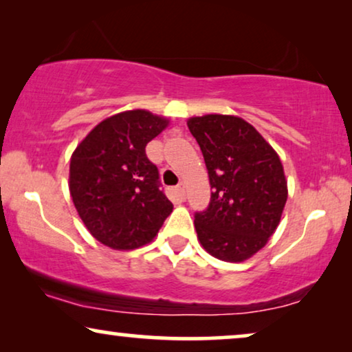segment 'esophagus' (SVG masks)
<instances>
[{
	"label": "esophagus",
	"mask_w": 352,
	"mask_h": 352,
	"mask_svg": "<svg viewBox=\"0 0 352 352\" xmlns=\"http://www.w3.org/2000/svg\"><path fill=\"white\" fill-rule=\"evenodd\" d=\"M177 193H179L182 199H185V184H184V182L177 185Z\"/></svg>",
	"instance_id": "34e87169"
}]
</instances>
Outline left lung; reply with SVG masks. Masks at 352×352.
Here are the masks:
<instances>
[{"mask_svg":"<svg viewBox=\"0 0 352 352\" xmlns=\"http://www.w3.org/2000/svg\"><path fill=\"white\" fill-rule=\"evenodd\" d=\"M188 129L203 151L212 190L208 208L195 214L198 240L220 261H245L265 246L287 203L278 154L235 116L191 117Z\"/></svg>","mask_w":352,"mask_h":352,"instance_id":"left-lung-1","label":"left lung"}]
</instances>
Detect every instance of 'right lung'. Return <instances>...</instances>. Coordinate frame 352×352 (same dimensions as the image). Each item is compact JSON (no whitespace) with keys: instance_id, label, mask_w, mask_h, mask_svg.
I'll use <instances>...</instances> for the list:
<instances>
[{"instance_id":"obj_1","label":"right lung","mask_w":352,"mask_h":352,"mask_svg":"<svg viewBox=\"0 0 352 352\" xmlns=\"http://www.w3.org/2000/svg\"><path fill=\"white\" fill-rule=\"evenodd\" d=\"M168 122L135 109L100 122L70 159L69 190L93 236L112 250H135L157 235L173 206L146 144Z\"/></svg>"}]
</instances>
